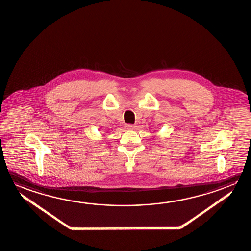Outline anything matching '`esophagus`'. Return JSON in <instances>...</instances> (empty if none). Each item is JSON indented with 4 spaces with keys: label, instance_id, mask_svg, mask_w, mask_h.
Returning <instances> with one entry per match:
<instances>
[{
    "label": "esophagus",
    "instance_id": "obj_1",
    "mask_svg": "<svg viewBox=\"0 0 251 251\" xmlns=\"http://www.w3.org/2000/svg\"><path fill=\"white\" fill-rule=\"evenodd\" d=\"M125 127L126 129H128V130H133L134 128L136 127L134 125H131V124H126V126H125Z\"/></svg>",
    "mask_w": 251,
    "mask_h": 251
}]
</instances>
